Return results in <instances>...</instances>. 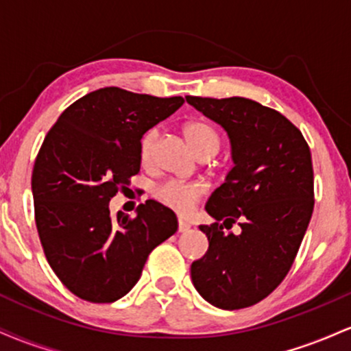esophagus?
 <instances>
[{
  "label": "esophagus",
  "mask_w": 351,
  "mask_h": 351,
  "mask_svg": "<svg viewBox=\"0 0 351 351\" xmlns=\"http://www.w3.org/2000/svg\"><path fill=\"white\" fill-rule=\"evenodd\" d=\"M191 228V224L186 223L184 219H178V232H186Z\"/></svg>",
  "instance_id": "esophagus-1"
}]
</instances>
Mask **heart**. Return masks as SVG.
Listing matches in <instances>:
<instances>
[{
    "instance_id": "1",
    "label": "heart",
    "mask_w": 351,
    "mask_h": 351,
    "mask_svg": "<svg viewBox=\"0 0 351 351\" xmlns=\"http://www.w3.org/2000/svg\"><path fill=\"white\" fill-rule=\"evenodd\" d=\"M184 136H186L189 147L199 156L215 155L219 150L221 138L217 132L206 122H188L184 125ZM156 130L152 128L140 140V160L143 165H150L155 150ZM204 186L201 183H183V181H165L153 189V196L158 203L167 206L171 211L178 213L181 216H188L195 211L196 204L204 195Z\"/></svg>"
}]
</instances>
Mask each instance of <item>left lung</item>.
I'll list each match as a JSON object with an SVG mask.
<instances>
[{
	"mask_svg": "<svg viewBox=\"0 0 351 351\" xmlns=\"http://www.w3.org/2000/svg\"><path fill=\"white\" fill-rule=\"evenodd\" d=\"M186 102L226 130L234 167L213 191L199 226L206 254L191 264L204 300L223 310L251 307L291 271L313 211L310 148L292 122L251 99L186 95ZM234 222L239 235L224 233Z\"/></svg>",
	"mask_w": 351,
	"mask_h": 351,
	"instance_id": "obj_1",
	"label": "left lung"
}]
</instances>
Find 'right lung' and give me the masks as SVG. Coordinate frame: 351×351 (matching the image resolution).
Masks as SVG:
<instances>
[{
	"label": "right lung",
	"instance_id": "add662e5",
	"mask_svg": "<svg viewBox=\"0 0 351 351\" xmlns=\"http://www.w3.org/2000/svg\"><path fill=\"white\" fill-rule=\"evenodd\" d=\"M183 104L104 87L67 107L44 138L31 180L36 226L52 271L80 299H122L178 229L175 213L153 199L135 217H114L108 203L140 171L145 132Z\"/></svg>",
	"mask_w": 351,
	"mask_h": 351
}]
</instances>
